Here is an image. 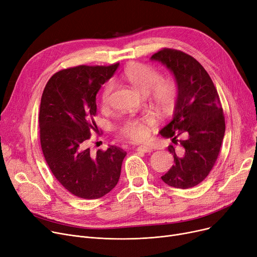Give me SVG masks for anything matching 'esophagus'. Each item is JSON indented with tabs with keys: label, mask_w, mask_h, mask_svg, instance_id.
I'll return each instance as SVG.
<instances>
[{
	"label": "esophagus",
	"mask_w": 257,
	"mask_h": 257,
	"mask_svg": "<svg viewBox=\"0 0 257 257\" xmlns=\"http://www.w3.org/2000/svg\"><path fill=\"white\" fill-rule=\"evenodd\" d=\"M137 151H138V152H143V153H150L152 150L150 149V148H148V147L140 146V147L137 148Z\"/></svg>",
	"instance_id": "esophagus-1"
}]
</instances>
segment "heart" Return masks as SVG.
I'll use <instances>...</instances> for the list:
<instances>
[{
	"label": "heart",
	"mask_w": 257,
	"mask_h": 257,
	"mask_svg": "<svg viewBox=\"0 0 257 257\" xmlns=\"http://www.w3.org/2000/svg\"><path fill=\"white\" fill-rule=\"evenodd\" d=\"M123 77L134 89L141 93H150L154 105L160 112L171 113L174 110L178 98V86L174 80L165 79L160 81V73L154 67L143 63L130 64L124 71ZM113 87L112 81H108L104 85L100 96L102 108H106L109 104ZM155 124L156 119L152 114L130 117L120 126L119 134L132 142H143L148 137V127Z\"/></svg>",
	"instance_id": "heart-1"
}]
</instances>
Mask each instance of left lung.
Segmentation results:
<instances>
[{"mask_svg": "<svg viewBox=\"0 0 257 257\" xmlns=\"http://www.w3.org/2000/svg\"><path fill=\"white\" fill-rule=\"evenodd\" d=\"M151 60L166 65L178 86L173 118L160 136L179 144L174 165L161 179L170 186L190 188L203 181L219 156L225 134V118L217 89L205 69L194 57L178 50L163 49ZM182 136V140L178 137Z\"/></svg>", "mask_w": 257, "mask_h": 257, "instance_id": "obj_1", "label": "left lung"}]
</instances>
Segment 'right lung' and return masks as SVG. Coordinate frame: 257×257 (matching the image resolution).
<instances>
[{"instance_id": "right-lung-1", "label": "right lung", "mask_w": 257, "mask_h": 257, "mask_svg": "<svg viewBox=\"0 0 257 257\" xmlns=\"http://www.w3.org/2000/svg\"><path fill=\"white\" fill-rule=\"evenodd\" d=\"M118 63L79 65L54 74L44 89L39 108L40 145L59 183L76 197L98 199L117 184L126 152L110 146L91 154L86 147L97 131L96 96Z\"/></svg>"}]
</instances>
